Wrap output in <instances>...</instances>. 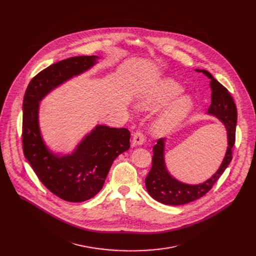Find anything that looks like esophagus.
<instances>
[{
    "instance_id": "1",
    "label": "esophagus",
    "mask_w": 256,
    "mask_h": 256,
    "mask_svg": "<svg viewBox=\"0 0 256 256\" xmlns=\"http://www.w3.org/2000/svg\"><path fill=\"white\" fill-rule=\"evenodd\" d=\"M144 142V136L140 132H136L132 134V144L134 147H136V146H142Z\"/></svg>"
}]
</instances>
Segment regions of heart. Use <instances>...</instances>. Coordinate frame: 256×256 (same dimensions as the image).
Here are the masks:
<instances>
[{"instance_id": "b5f03b06", "label": "heart", "mask_w": 256, "mask_h": 256, "mask_svg": "<svg viewBox=\"0 0 256 256\" xmlns=\"http://www.w3.org/2000/svg\"><path fill=\"white\" fill-rule=\"evenodd\" d=\"M182 92H184V88L175 80L170 78L163 79L140 97L138 106L144 110L157 109ZM194 101L190 95H182L173 100L165 109V112L155 120L153 126L154 132L157 134H165L171 132L188 116Z\"/></svg>"}]
</instances>
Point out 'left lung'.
Returning a JSON list of instances; mask_svg holds the SVG:
<instances>
[{
    "label": "left lung",
    "instance_id": "left-lung-1",
    "mask_svg": "<svg viewBox=\"0 0 256 256\" xmlns=\"http://www.w3.org/2000/svg\"><path fill=\"white\" fill-rule=\"evenodd\" d=\"M196 72H202L210 80L212 90V102L208 109V114L220 120L227 132L228 147L222 164L218 169L206 181L198 184H188L173 177L168 171L165 163V142L159 138L153 147L152 168L146 177L144 184L149 194L157 202L169 206H181L196 200L204 196L221 177L232 160V148L235 144V132L237 124V108L229 91L218 83L210 72L206 70L196 68Z\"/></svg>",
    "mask_w": 256,
    "mask_h": 256
}]
</instances>
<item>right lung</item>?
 I'll return each mask as SVG.
<instances>
[{"mask_svg":"<svg viewBox=\"0 0 256 256\" xmlns=\"http://www.w3.org/2000/svg\"><path fill=\"white\" fill-rule=\"evenodd\" d=\"M97 56H74L54 62L29 83L23 99L24 156L44 186L60 198L81 202L103 188L114 161L130 147L126 128L97 124L72 153L52 152L40 128V102L52 90L97 64Z\"/></svg>","mask_w":256,"mask_h":256,"instance_id":"obj_1","label":"right lung"}]
</instances>
